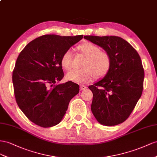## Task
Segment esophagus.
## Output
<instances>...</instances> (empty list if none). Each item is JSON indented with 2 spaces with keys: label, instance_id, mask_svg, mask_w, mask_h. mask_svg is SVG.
Masks as SVG:
<instances>
[{
  "label": "esophagus",
  "instance_id": "34e87169",
  "mask_svg": "<svg viewBox=\"0 0 157 157\" xmlns=\"http://www.w3.org/2000/svg\"><path fill=\"white\" fill-rule=\"evenodd\" d=\"M86 88H87L86 86H80V89H81V90H84V89H86Z\"/></svg>",
  "mask_w": 157,
  "mask_h": 157
}]
</instances>
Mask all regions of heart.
<instances>
[{
    "instance_id": "heart-1",
    "label": "heart",
    "mask_w": 157,
    "mask_h": 157,
    "mask_svg": "<svg viewBox=\"0 0 157 157\" xmlns=\"http://www.w3.org/2000/svg\"><path fill=\"white\" fill-rule=\"evenodd\" d=\"M79 50L86 56L82 70H73L66 74L68 81L82 83L90 80L93 76L95 79L104 78L109 72L111 68V58L109 53L101 51L100 47L91 43H85L78 47ZM72 62V51L68 49L62 55L60 64L66 70L71 68Z\"/></svg>"
}]
</instances>
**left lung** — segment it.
Wrapping results in <instances>:
<instances>
[{"label":"left lung","mask_w":157,"mask_h":157,"mask_svg":"<svg viewBox=\"0 0 157 157\" xmlns=\"http://www.w3.org/2000/svg\"><path fill=\"white\" fill-rule=\"evenodd\" d=\"M84 38L101 47L112 61L105 78L89 87L93 93L92 113L105 126L120 124L128 118L141 96L145 74L141 58L120 37L86 35Z\"/></svg>","instance_id":"1"}]
</instances>
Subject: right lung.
Instances as JSON below:
<instances>
[{"label":"right lung","instance_id":"1","mask_svg":"<svg viewBox=\"0 0 157 157\" xmlns=\"http://www.w3.org/2000/svg\"><path fill=\"white\" fill-rule=\"evenodd\" d=\"M83 36L44 35L29 43L17 57L12 73L16 101L37 126L49 128L60 122L70 100L79 93L74 82L56 83L64 76L62 55Z\"/></svg>","mask_w":157,"mask_h":157}]
</instances>
